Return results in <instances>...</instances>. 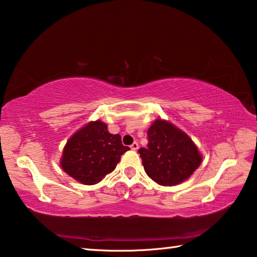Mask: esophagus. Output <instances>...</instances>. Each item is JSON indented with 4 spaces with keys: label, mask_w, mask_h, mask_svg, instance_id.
<instances>
[{
    "label": "esophagus",
    "mask_w": 257,
    "mask_h": 257,
    "mask_svg": "<svg viewBox=\"0 0 257 257\" xmlns=\"http://www.w3.org/2000/svg\"><path fill=\"white\" fill-rule=\"evenodd\" d=\"M138 147H139V145H138V143H137V142H135V143H133L132 145H130V149L134 150V151H137V150H138Z\"/></svg>",
    "instance_id": "esophagus-1"
}]
</instances>
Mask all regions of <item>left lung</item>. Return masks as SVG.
Masks as SVG:
<instances>
[{
  "mask_svg": "<svg viewBox=\"0 0 257 257\" xmlns=\"http://www.w3.org/2000/svg\"><path fill=\"white\" fill-rule=\"evenodd\" d=\"M147 141L138 153L147 176L161 186L185 181L202 162L193 141L168 121L156 120L147 130Z\"/></svg>",
  "mask_w": 257,
  "mask_h": 257,
  "instance_id": "8db88e82",
  "label": "left lung"
}]
</instances>
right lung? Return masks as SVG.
I'll list each match as a JSON object with an SVG mask.
<instances>
[{
	"label": "right lung",
	"instance_id": "add662e5",
	"mask_svg": "<svg viewBox=\"0 0 257 257\" xmlns=\"http://www.w3.org/2000/svg\"><path fill=\"white\" fill-rule=\"evenodd\" d=\"M130 150L119 134L107 132L102 121L89 122L69 139L61 167L69 176L85 185H95L114 170L120 156Z\"/></svg>",
	"mask_w": 257,
	"mask_h": 257
}]
</instances>
